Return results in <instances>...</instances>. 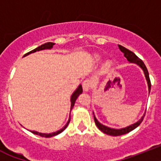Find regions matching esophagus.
Instances as JSON below:
<instances>
[{
  "mask_svg": "<svg viewBox=\"0 0 161 161\" xmlns=\"http://www.w3.org/2000/svg\"><path fill=\"white\" fill-rule=\"evenodd\" d=\"M92 82L90 79H86V80H84L83 82H82V87H83V90L85 92H88L91 89V87H92Z\"/></svg>",
  "mask_w": 161,
  "mask_h": 161,
  "instance_id": "1",
  "label": "esophagus"
}]
</instances>
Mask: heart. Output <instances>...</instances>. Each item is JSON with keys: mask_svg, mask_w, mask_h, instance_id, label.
<instances>
[{"mask_svg": "<svg viewBox=\"0 0 161 161\" xmlns=\"http://www.w3.org/2000/svg\"><path fill=\"white\" fill-rule=\"evenodd\" d=\"M96 61H100V57H99V56H96ZM110 65H111V63H110V62H108H108H106V64H105L106 67H109Z\"/></svg>", "mask_w": 161, "mask_h": 161, "instance_id": "b5f03b06", "label": "heart"}]
</instances>
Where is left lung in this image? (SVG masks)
Masks as SVG:
<instances>
[{
	"instance_id": "1",
	"label": "left lung",
	"mask_w": 161,
	"mask_h": 161,
	"mask_svg": "<svg viewBox=\"0 0 161 161\" xmlns=\"http://www.w3.org/2000/svg\"><path fill=\"white\" fill-rule=\"evenodd\" d=\"M118 47H119V49L123 53H124V56H125V58L128 60V61H130V63L136 64V65H139L141 69L143 70L144 75L145 77H146L147 82L148 91H149V92H150L151 91L150 78H149V74H148L147 69L146 65H145L144 63H143V61H142L141 59H139V57H137V56L133 53V52L130 51L129 49L125 48V47H123V46L121 45H118ZM93 115H94V113H93ZM144 116L145 114L142 116V117H141V119L139 120L137 122L134 123V124L129 125V126L125 127V128H121V129H113V128H110V127H108L104 125H102L101 123H100L97 121V119H96V117H95V115H94V120H95V123H96V126H97L98 128H99V130H100L103 133H104V134H106V135H112V136H119V135H125V134L130 132L131 130H135L136 127L139 126V125L141 124V122L142 121V120H143Z\"/></svg>"
}]
</instances>
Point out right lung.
<instances>
[{"mask_svg": "<svg viewBox=\"0 0 161 161\" xmlns=\"http://www.w3.org/2000/svg\"><path fill=\"white\" fill-rule=\"evenodd\" d=\"M54 43H52V42H47V43H45V44H42V45L39 46L38 47H36V48H35L34 50H32V51L29 52V53H27L26 54L25 56L28 55V54L30 53H36V52L37 51H41V50H44V49H51L52 47H53V46L54 45ZM82 85H79V86H78V88L75 90V92H74L72 94V96H71V98H70V101H71V107H70V109H72L73 107H74V105H75V101H76L77 98H78V96H79L80 94H82ZM69 121H70V117H69V121H67L66 125H65V126L62 128V129L56 131V132H53V133H51V134H43V133H40V132H37V131H34V130H30L31 132L33 133V134H35V135H40V136L41 137H45V138H50V137H53V136H55V135H59L60 133H61L62 131L64 130L67 127V125H69Z\"/></svg>", "mask_w": 161, "mask_h": 161, "instance_id": "1", "label": "right lung"}]
</instances>
